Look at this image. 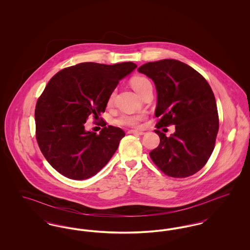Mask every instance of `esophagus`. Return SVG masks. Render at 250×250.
I'll return each mask as SVG.
<instances>
[{
	"label": "esophagus",
	"instance_id": "obj_1",
	"mask_svg": "<svg viewBox=\"0 0 250 250\" xmlns=\"http://www.w3.org/2000/svg\"><path fill=\"white\" fill-rule=\"evenodd\" d=\"M128 133H129V134H136V135H143V134H144L143 131L135 130V129L128 130Z\"/></svg>",
	"mask_w": 250,
	"mask_h": 250
}]
</instances>
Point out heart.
Wrapping results in <instances>:
<instances>
[{
	"instance_id": "obj_1",
	"label": "heart",
	"mask_w": 250,
	"mask_h": 250,
	"mask_svg": "<svg viewBox=\"0 0 250 250\" xmlns=\"http://www.w3.org/2000/svg\"><path fill=\"white\" fill-rule=\"evenodd\" d=\"M131 87L139 94L141 95L143 93L144 88L148 85L151 84L149 82V80H147L144 77H134L132 78L130 81ZM114 95H115V92H112L107 99V103L111 104L113 99H114ZM143 115L142 114H122L120 115L118 118L114 120V123L117 125H121V126H138L140 125V123L143 121Z\"/></svg>"
}]
</instances>
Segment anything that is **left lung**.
<instances>
[{
    "instance_id": "1",
    "label": "left lung",
    "mask_w": 250,
    "mask_h": 250,
    "mask_svg": "<svg viewBox=\"0 0 250 250\" xmlns=\"http://www.w3.org/2000/svg\"><path fill=\"white\" fill-rule=\"evenodd\" d=\"M138 71L152 79L156 88V127L175 125L167 137L155 130L159 145L150 156L165 174L185 178L198 172L214 151L218 114L214 93L206 80L188 64L177 60L151 62Z\"/></svg>"
}]
</instances>
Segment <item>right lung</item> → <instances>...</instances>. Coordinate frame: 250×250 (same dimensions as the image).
I'll use <instances>...</instances> for the list:
<instances>
[{
    "label": "right lung",
    "instance_id": "obj_1",
    "mask_svg": "<svg viewBox=\"0 0 250 250\" xmlns=\"http://www.w3.org/2000/svg\"><path fill=\"white\" fill-rule=\"evenodd\" d=\"M137 67L82 62L54 75L37 100L36 141L48 163L62 175L85 180L95 175L116 152L125 132L107 125L97 135L85 130L90 115L98 117L119 81Z\"/></svg>",
    "mask_w": 250,
    "mask_h": 250
}]
</instances>
